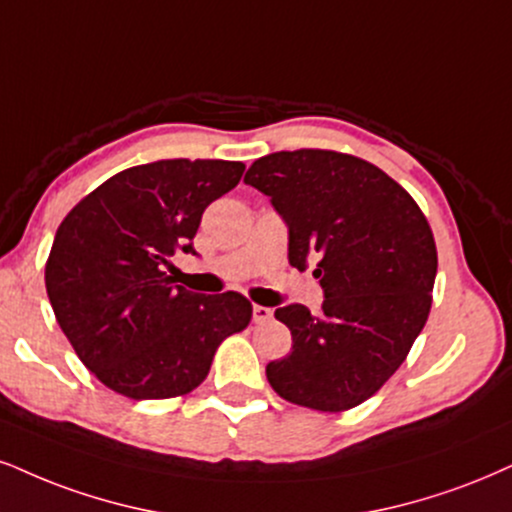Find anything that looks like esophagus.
Listing matches in <instances>:
<instances>
[{
	"instance_id": "esophagus-1",
	"label": "esophagus",
	"mask_w": 512,
	"mask_h": 512,
	"mask_svg": "<svg viewBox=\"0 0 512 512\" xmlns=\"http://www.w3.org/2000/svg\"><path fill=\"white\" fill-rule=\"evenodd\" d=\"M273 318V308L268 306H254V323H268Z\"/></svg>"
}]
</instances>
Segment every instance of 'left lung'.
Here are the masks:
<instances>
[{"label": "left lung", "mask_w": 512, "mask_h": 512, "mask_svg": "<svg viewBox=\"0 0 512 512\" xmlns=\"http://www.w3.org/2000/svg\"><path fill=\"white\" fill-rule=\"evenodd\" d=\"M244 182L270 197L287 223L289 263H315L325 294L320 313L275 311L292 351L268 363L270 387L325 413L358 406L399 370L427 323L437 277L430 223L384 170L339 151H277Z\"/></svg>", "instance_id": "8db88e82"}]
</instances>
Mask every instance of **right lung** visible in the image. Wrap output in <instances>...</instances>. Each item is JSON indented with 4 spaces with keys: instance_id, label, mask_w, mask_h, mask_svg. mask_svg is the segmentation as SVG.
<instances>
[{
    "instance_id": "right-lung-1",
    "label": "right lung",
    "mask_w": 512,
    "mask_h": 512,
    "mask_svg": "<svg viewBox=\"0 0 512 512\" xmlns=\"http://www.w3.org/2000/svg\"><path fill=\"white\" fill-rule=\"evenodd\" d=\"M244 163L168 159L121 170L56 230L44 285L56 323L97 380L128 399H170L206 380L216 349L251 320L237 292L173 285L175 251L197 254L201 213Z\"/></svg>"
}]
</instances>
